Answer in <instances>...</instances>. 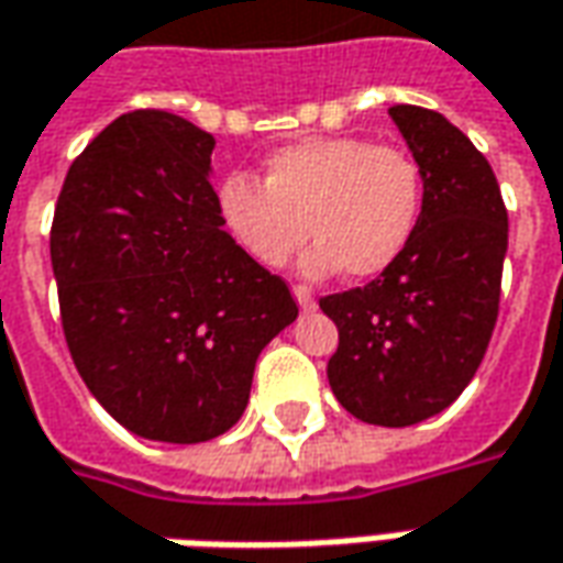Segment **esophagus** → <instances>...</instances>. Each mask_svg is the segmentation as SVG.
<instances>
[{"mask_svg": "<svg viewBox=\"0 0 563 563\" xmlns=\"http://www.w3.org/2000/svg\"><path fill=\"white\" fill-rule=\"evenodd\" d=\"M292 296H296V301L301 305V311H313V308H317L313 292L308 289V286H292Z\"/></svg>", "mask_w": 563, "mask_h": 563, "instance_id": "34e87169", "label": "esophagus"}]
</instances>
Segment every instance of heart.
<instances>
[{"instance_id": "heart-1", "label": "heart", "mask_w": 563, "mask_h": 563, "mask_svg": "<svg viewBox=\"0 0 563 563\" xmlns=\"http://www.w3.org/2000/svg\"><path fill=\"white\" fill-rule=\"evenodd\" d=\"M422 206V163L357 135L298 141L267 156L265 181L231 172L218 187L221 224L255 265H286L308 228L311 277H378L407 252Z\"/></svg>"}]
</instances>
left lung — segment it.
Segmentation results:
<instances>
[{
	"mask_svg": "<svg viewBox=\"0 0 563 563\" xmlns=\"http://www.w3.org/2000/svg\"><path fill=\"white\" fill-rule=\"evenodd\" d=\"M426 169L407 252L376 280L320 298L339 330L327 376L361 422L407 428L446 410L487 354L508 212L487 156L438 110H388Z\"/></svg>",
	"mask_w": 563,
	"mask_h": 563,
	"instance_id": "left-lung-1",
	"label": "left lung"
}]
</instances>
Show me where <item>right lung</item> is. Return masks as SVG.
I'll list each match as a JSON object with an SVG mask.
<instances>
[{
	"mask_svg": "<svg viewBox=\"0 0 563 563\" xmlns=\"http://www.w3.org/2000/svg\"><path fill=\"white\" fill-rule=\"evenodd\" d=\"M216 137L132 110L73 159L52 221L60 327L89 391L147 441L202 443L250 404L262 347L298 317L283 277L221 231Z\"/></svg>",
	"mask_w": 563,
	"mask_h": 563,
	"instance_id": "add662e5",
	"label": "right lung"
}]
</instances>
